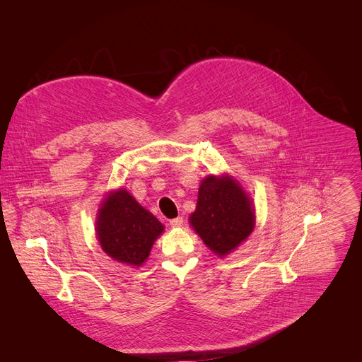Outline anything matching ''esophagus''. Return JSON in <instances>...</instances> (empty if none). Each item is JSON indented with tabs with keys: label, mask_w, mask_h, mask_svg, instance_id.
<instances>
[{
	"label": "esophagus",
	"mask_w": 362,
	"mask_h": 362,
	"mask_svg": "<svg viewBox=\"0 0 362 362\" xmlns=\"http://www.w3.org/2000/svg\"><path fill=\"white\" fill-rule=\"evenodd\" d=\"M183 224V218L182 217H176V218H171L170 220V226L173 227H180Z\"/></svg>",
	"instance_id": "1"
}]
</instances>
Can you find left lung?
Here are the masks:
<instances>
[{
	"label": "left lung",
	"mask_w": 362,
	"mask_h": 362,
	"mask_svg": "<svg viewBox=\"0 0 362 362\" xmlns=\"http://www.w3.org/2000/svg\"><path fill=\"white\" fill-rule=\"evenodd\" d=\"M191 224L208 248L224 257L251 235L255 217L239 183L229 177L208 176L199 186Z\"/></svg>",
	"instance_id": "obj_1"
}]
</instances>
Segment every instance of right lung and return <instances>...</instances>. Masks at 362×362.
Wrapping results in <instances>:
<instances>
[{"instance_id": "1", "label": "right lung", "mask_w": 362, "mask_h": 362, "mask_svg": "<svg viewBox=\"0 0 362 362\" xmlns=\"http://www.w3.org/2000/svg\"><path fill=\"white\" fill-rule=\"evenodd\" d=\"M163 230V224L124 189L103 202L97 235L104 252L116 261L139 267Z\"/></svg>"}]
</instances>
